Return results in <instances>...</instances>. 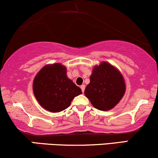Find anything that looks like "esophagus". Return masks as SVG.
<instances>
[{
	"instance_id": "esophagus-1",
	"label": "esophagus",
	"mask_w": 158,
	"mask_h": 158,
	"mask_svg": "<svg viewBox=\"0 0 158 158\" xmlns=\"http://www.w3.org/2000/svg\"><path fill=\"white\" fill-rule=\"evenodd\" d=\"M81 90H82L83 92H84V90H85V85H82V86H81Z\"/></svg>"
}]
</instances>
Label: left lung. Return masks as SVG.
<instances>
[{"instance_id": "obj_1", "label": "left lung", "mask_w": 158, "mask_h": 158, "mask_svg": "<svg viewBox=\"0 0 158 158\" xmlns=\"http://www.w3.org/2000/svg\"><path fill=\"white\" fill-rule=\"evenodd\" d=\"M125 90V82L119 71L103 62L93 69L84 93L96 109L107 111L118 104Z\"/></svg>"}]
</instances>
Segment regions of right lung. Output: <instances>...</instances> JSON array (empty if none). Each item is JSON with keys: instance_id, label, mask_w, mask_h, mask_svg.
Segmentation results:
<instances>
[{"instance_id": "1", "label": "right lung", "mask_w": 158, "mask_h": 158, "mask_svg": "<svg viewBox=\"0 0 158 158\" xmlns=\"http://www.w3.org/2000/svg\"><path fill=\"white\" fill-rule=\"evenodd\" d=\"M33 92L37 101L49 112H59L68 108L76 96L82 94L66 76V68L60 64L45 66L35 76Z\"/></svg>"}]
</instances>
